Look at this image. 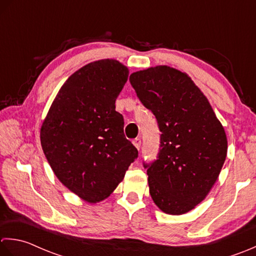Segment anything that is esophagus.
Here are the masks:
<instances>
[{"mask_svg": "<svg viewBox=\"0 0 256 256\" xmlns=\"http://www.w3.org/2000/svg\"><path fill=\"white\" fill-rule=\"evenodd\" d=\"M132 144H134V147L139 150L140 149V146H142V140H140L139 138H136L134 142H132Z\"/></svg>", "mask_w": 256, "mask_h": 256, "instance_id": "1", "label": "esophagus"}]
</instances>
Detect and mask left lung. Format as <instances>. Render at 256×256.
Wrapping results in <instances>:
<instances>
[{"label": "left lung", "mask_w": 256, "mask_h": 256, "mask_svg": "<svg viewBox=\"0 0 256 256\" xmlns=\"http://www.w3.org/2000/svg\"><path fill=\"white\" fill-rule=\"evenodd\" d=\"M129 80L161 132L158 159L144 164L150 196L166 214H184L218 178L228 152L226 132L186 72L160 65L132 72Z\"/></svg>", "instance_id": "left-lung-1"}]
</instances>
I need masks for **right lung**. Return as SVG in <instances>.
<instances>
[{"label":"right lung","mask_w":256,"mask_h":256,"mask_svg":"<svg viewBox=\"0 0 256 256\" xmlns=\"http://www.w3.org/2000/svg\"><path fill=\"white\" fill-rule=\"evenodd\" d=\"M129 70L116 60L90 62L68 77L40 127V144L62 184L88 203L110 196L138 150L114 102Z\"/></svg>","instance_id":"add662e5"}]
</instances>
